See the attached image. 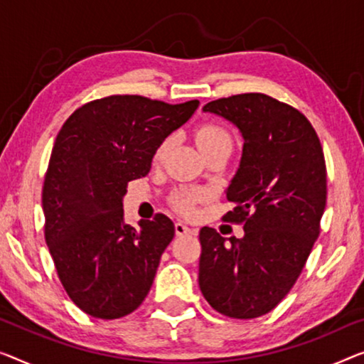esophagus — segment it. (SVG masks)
I'll return each mask as SVG.
<instances>
[{"label":"esophagus","instance_id":"34e87169","mask_svg":"<svg viewBox=\"0 0 364 364\" xmlns=\"http://www.w3.org/2000/svg\"><path fill=\"white\" fill-rule=\"evenodd\" d=\"M175 232H176L178 237L194 234V230L191 229V227H188L186 224H183V222H176V224H175Z\"/></svg>","mask_w":364,"mask_h":364}]
</instances>
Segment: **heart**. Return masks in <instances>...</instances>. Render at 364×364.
<instances>
[{
  "label": "heart",
  "mask_w": 364,
  "mask_h": 364,
  "mask_svg": "<svg viewBox=\"0 0 364 364\" xmlns=\"http://www.w3.org/2000/svg\"><path fill=\"white\" fill-rule=\"evenodd\" d=\"M196 142L203 154H209V151L217 149H230L232 150V135L227 132L224 127L217 126V124L208 122L203 124L196 129L194 132ZM173 144H175V135H166L156 147L154 154V160L156 164H160L161 160L168 155V151L171 150ZM209 198V193L205 189H183V191L176 193L173 198V204L184 215H191L196 213V205L203 203Z\"/></svg>",
  "instance_id": "heart-1"
}]
</instances>
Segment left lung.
Here are the masks:
<instances>
[{"instance_id": "8db88e82", "label": "left lung", "mask_w": 364, "mask_h": 364, "mask_svg": "<svg viewBox=\"0 0 364 364\" xmlns=\"http://www.w3.org/2000/svg\"><path fill=\"white\" fill-rule=\"evenodd\" d=\"M242 132L240 166L227 188L235 204L224 220L245 235L230 243L210 227L199 232V287L210 307L232 318L264 316L294 286L321 234L327 203L323 150L307 117L263 93L203 107Z\"/></svg>"}]
</instances>
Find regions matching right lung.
<instances>
[{
    "mask_svg": "<svg viewBox=\"0 0 364 364\" xmlns=\"http://www.w3.org/2000/svg\"><path fill=\"white\" fill-rule=\"evenodd\" d=\"M198 106L114 95L78 107L58 132L42 188L46 242L65 291L88 316L121 318L147 297L175 225L165 214L137 229L124 224L122 198Z\"/></svg>",
    "mask_w": 364,
    "mask_h": 364,
    "instance_id": "add662e5",
    "label": "right lung"
}]
</instances>
